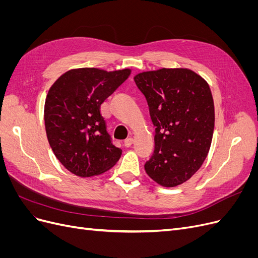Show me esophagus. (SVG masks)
I'll return each mask as SVG.
<instances>
[{
	"label": "esophagus",
	"mask_w": 258,
	"mask_h": 258,
	"mask_svg": "<svg viewBox=\"0 0 258 258\" xmlns=\"http://www.w3.org/2000/svg\"><path fill=\"white\" fill-rule=\"evenodd\" d=\"M132 143H134V139H132V138H128L127 140H124L123 145L126 146V147H130V146L132 145Z\"/></svg>",
	"instance_id": "1"
}]
</instances>
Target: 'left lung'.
I'll return each mask as SVG.
<instances>
[{
    "label": "left lung",
    "mask_w": 258,
    "mask_h": 258,
    "mask_svg": "<svg viewBox=\"0 0 258 258\" xmlns=\"http://www.w3.org/2000/svg\"><path fill=\"white\" fill-rule=\"evenodd\" d=\"M135 82L150 107L155 150L145 171L163 187L189 179L206 160L214 131V102L208 83L188 69L139 73Z\"/></svg>",
    "instance_id": "8db88e82"
}]
</instances>
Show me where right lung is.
Here are the masks:
<instances>
[{
    "label": "right lung",
    "mask_w": 258,
    "mask_h": 258,
    "mask_svg": "<svg viewBox=\"0 0 258 258\" xmlns=\"http://www.w3.org/2000/svg\"><path fill=\"white\" fill-rule=\"evenodd\" d=\"M130 73L129 69H74L50 87L44 107L46 135L54 156L70 172L90 177L119 160L121 150L113 145L100 107Z\"/></svg>",
    "instance_id": "add662e5"
}]
</instances>
